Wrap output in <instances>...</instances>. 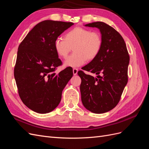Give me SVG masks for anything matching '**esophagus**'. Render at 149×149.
I'll return each instance as SVG.
<instances>
[{
	"label": "esophagus",
	"instance_id": "1",
	"mask_svg": "<svg viewBox=\"0 0 149 149\" xmlns=\"http://www.w3.org/2000/svg\"><path fill=\"white\" fill-rule=\"evenodd\" d=\"M78 69L77 68H73V74L74 75H76V74H77V73H78Z\"/></svg>",
	"mask_w": 149,
	"mask_h": 149
}]
</instances>
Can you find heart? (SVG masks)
Instances as JSON below:
<instances>
[{
	"instance_id": "heart-1",
	"label": "heart",
	"mask_w": 149,
	"mask_h": 149,
	"mask_svg": "<svg viewBox=\"0 0 149 149\" xmlns=\"http://www.w3.org/2000/svg\"><path fill=\"white\" fill-rule=\"evenodd\" d=\"M54 46L58 55L63 58H66L73 48L74 53L64 64L75 68L83 65L88 60L95 59L101 52L102 39L97 31L76 26L67 31L65 38H57Z\"/></svg>"
}]
</instances>
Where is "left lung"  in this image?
I'll return each mask as SVG.
<instances>
[{
  "label": "left lung",
  "instance_id": "left-lung-1",
  "mask_svg": "<svg viewBox=\"0 0 149 149\" xmlns=\"http://www.w3.org/2000/svg\"><path fill=\"white\" fill-rule=\"evenodd\" d=\"M85 26L100 29L102 46L95 59L82 68L97 74V78L85 74L83 71L78 72L81 79V101L86 109L102 114L113 109L119 102L128 81L130 58L123 37L114 28L102 22Z\"/></svg>",
  "mask_w": 149,
  "mask_h": 149
}]
</instances>
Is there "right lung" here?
<instances>
[{
	"label": "right lung",
	"instance_id": "1",
	"mask_svg": "<svg viewBox=\"0 0 149 149\" xmlns=\"http://www.w3.org/2000/svg\"><path fill=\"white\" fill-rule=\"evenodd\" d=\"M74 24L44 20L36 25L18 48L14 77L19 96L29 109L40 114L53 111L73 76L67 67L56 74L62 62L55 49L56 39Z\"/></svg>",
	"mask_w": 149,
	"mask_h": 149
}]
</instances>
